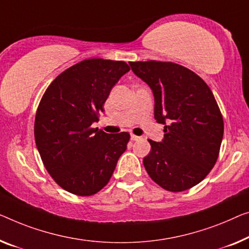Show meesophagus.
Instances as JSON below:
<instances>
[{"label": "esophagus", "instance_id": "1", "mask_svg": "<svg viewBox=\"0 0 249 249\" xmlns=\"http://www.w3.org/2000/svg\"><path fill=\"white\" fill-rule=\"evenodd\" d=\"M141 139H142V137H141V136H137V135H134V134L131 135V141H139Z\"/></svg>", "mask_w": 249, "mask_h": 249}]
</instances>
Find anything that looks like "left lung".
I'll use <instances>...</instances> for the list:
<instances>
[{"mask_svg": "<svg viewBox=\"0 0 249 249\" xmlns=\"http://www.w3.org/2000/svg\"><path fill=\"white\" fill-rule=\"evenodd\" d=\"M154 96V118L164 125L162 142L148 140L143 164L168 191L188 190L205 179L219 155L224 121L213 91L196 73L174 62H129Z\"/></svg>", "mask_w": 249, "mask_h": 249, "instance_id": "obj_1", "label": "left lung"}]
</instances>
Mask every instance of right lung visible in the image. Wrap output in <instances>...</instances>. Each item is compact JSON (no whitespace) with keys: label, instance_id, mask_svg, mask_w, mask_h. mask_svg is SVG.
I'll return each instance as SVG.
<instances>
[{"label":"right lung","instance_id":"obj_1","mask_svg":"<svg viewBox=\"0 0 249 249\" xmlns=\"http://www.w3.org/2000/svg\"><path fill=\"white\" fill-rule=\"evenodd\" d=\"M129 71L124 61L87 59L61 72L47 88L35 121L41 160L62 189L91 196L108 183L129 141L127 132L92 128L112 88Z\"/></svg>","mask_w":249,"mask_h":249}]
</instances>
